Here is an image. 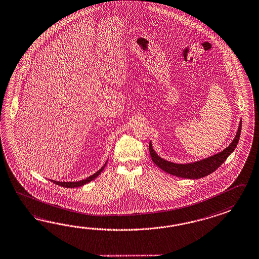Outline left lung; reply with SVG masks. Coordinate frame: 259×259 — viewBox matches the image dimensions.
<instances>
[{"label": "left lung", "instance_id": "obj_1", "mask_svg": "<svg viewBox=\"0 0 259 259\" xmlns=\"http://www.w3.org/2000/svg\"><path fill=\"white\" fill-rule=\"evenodd\" d=\"M241 130V121H240V125L236 134L235 138L230 143V146L218 154L208 157L201 161L187 163V164H179V163H174L171 161H165L161 159V157H159L152 149L151 142H150V146H149L150 157L157 166L161 168L162 171L168 172L170 175L176 176L178 178H183V179H201L214 172L227 160V158L230 155V153L234 151L240 139Z\"/></svg>", "mask_w": 259, "mask_h": 259}]
</instances>
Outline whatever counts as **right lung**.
Wrapping results in <instances>:
<instances>
[{"label": "right lung", "mask_w": 259, "mask_h": 259, "mask_svg": "<svg viewBox=\"0 0 259 259\" xmlns=\"http://www.w3.org/2000/svg\"><path fill=\"white\" fill-rule=\"evenodd\" d=\"M107 162H108V161H107ZM106 164H107V163H105L103 166L101 167V169H100V170H98V172H96V174H94L92 176H90V177H89V178H87V179L80 180V181H78V182H59V181H55V180H51V181H52L53 183L59 185V186L64 187V188H77V187H81V186H83V185H85L87 184V183H89V182H91V181L94 180V179H97L98 176L101 174V172L103 171L104 168L106 166Z\"/></svg>", "instance_id": "right-lung-1"}]
</instances>
